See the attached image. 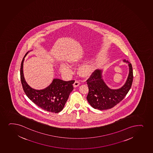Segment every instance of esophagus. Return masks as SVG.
Listing matches in <instances>:
<instances>
[{
	"mask_svg": "<svg viewBox=\"0 0 153 153\" xmlns=\"http://www.w3.org/2000/svg\"><path fill=\"white\" fill-rule=\"evenodd\" d=\"M79 85H80V83H79V81H75V82L74 83V84H73V86H74V88H77V87L79 86Z\"/></svg>",
	"mask_w": 153,
	"mask_h": 153,
	"instance_id": "obj_1",
	"label": "esophagus"
}]
</instances>
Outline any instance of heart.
Here are the masks:
<instances>
[{
  "instance_id": "obj_1",
  "label": "heart",
  "mask_w": 153,
  "mask_h": 153,
  "mask_svg": "<svg viewBox=\"0 0 153 153\" xmlns=\"http://www.w3.org/2000/svg\"><path fill=\"white\" fill-rule=\"evenodd\" d=\"M79 60L78 59H72L70 61L71 64L75 65L77 64ZM96 67V63L94 62H91L81 67L79 69V73L83 77H88L91 75ZM60 70L62 72L66 75H69L71 73V70L67 65L62 64L60 65Z\"/></svg>"
}]
</instances>
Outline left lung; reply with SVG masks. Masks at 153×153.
I'll use <instances>...</instances> for the list:
<instances>
[{
    "label": "left lung",
    "instance_id": "left-lung-1",
    "mask_svg": "<svg viewBox=\"0 0 153 153\" xmlns=\"http://www.w3.org/2000/svg\"><path fill=\"white\" fill-rule=\"evenodd\" d=\"M123 62L128 64L129 74L125 84L121 88L112 89L107 86L103 78V69L96 70L87 80L89 92L86 99L93 108L101 110L112 108L128 93L132 83V67L128 60L125 59Z\"/></svg>",
    "mask_w": 153,
    "mask_h": 153
}]
</instances>
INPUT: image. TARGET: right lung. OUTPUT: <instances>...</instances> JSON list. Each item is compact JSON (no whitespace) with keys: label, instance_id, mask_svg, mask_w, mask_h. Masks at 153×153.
Returning a JSON list of instances; mask_svg holds the SVG:
<instances>
[{"label":"right lung","instance_id":"right-lung-1","mask_svg":"<svg viewBox=\"0 0 153 153\" xmlns=\"http://www.w3.org/2000/svg\"><path fill=\"white\" fill-rule=\"evenodd\" d=\"M29 52L24 56L21 65V81L23 89L28 98L42 109L58 113L63 109L69 95L74 89L73 84L75 81H65L55 78L44 89L39 90L31 88L26 82L23 74L24 59Z\"/></svg>","mask_w":153,"mask_h":153}]
</instances>
